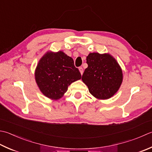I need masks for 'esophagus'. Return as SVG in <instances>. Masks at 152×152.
Here are the masks:
<instances>
[{"label": "esophagus", "mask_w": 152, "mask_h": 152, "mask_svg": "<svg viewBox=\"0 0 152 152\" xmlns=\"http://www.w3.org/2000/svg\"><path fill=\"white\" fill-rule=\"evenodd\" d=\"M78 69L80 70V73H81V74H83V68H82V67H79Z\"/></svg>", "instance_id": "34e87169"}]
</instances>
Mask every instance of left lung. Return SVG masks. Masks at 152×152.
I'll use <instances>...</instances> for the list:
<instances>
[{
    "mask_svg": "<svg viewBox=\"0 0 152 152\" xmlns=\"http://www.w3.org/2000/svg\"><path fill=\"white\" fill-rule=\"evenodd\" d=\"M88 65L82 80L90 93L97 99H108L119 90L123 80V70L109 53H90L86 57Z\"/></svg>",
    "mask_w": 152,
    "mask_h": 152,
    "instance_id": "1",
    "label": "left lung"
}]
</instances>
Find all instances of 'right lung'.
Masks as SVG:
<instances>
[{"instance_id": "right-lung-1", "label": "right lung", "mask_w": 152, "mask_h": 152, "mask_svg": "<svg viewBox=\"0 0 152 152\" xmlns=\"http://www.w3.org/2000/svg\"><path fill=\"white\" fill-rule=\"evenodd\" d=\"M35 79L45 96L52 100L63 97L72 82L81 79V74L74 66L72 58L59 50H48L39 61Z\"/></svg>"}]
</instances>
